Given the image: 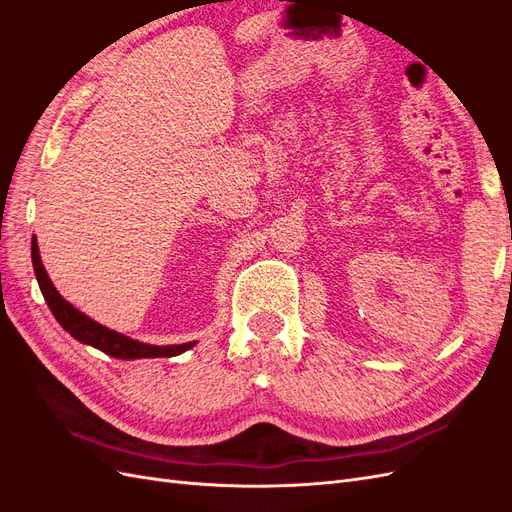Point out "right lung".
<instances>
[{
	"label": "right lung",
	"mask_w": 512,
	"mask_h": 512,
	"mask_svg": "<svg viewBox=\"0 0 512 512\" xmlns=\"http://www.w3.org/2000/svg\"><path fill=\"white\" fill-rule=\"evenodd\" d=\"M32 262H34V273H36V280L40 284L46 305H49L57 322L76 339V342L94 346V348L102 350L104 354L115 356V359H123V361L160 359V356L168 359V356H177V354L196 346V342L173 344V346H153V344L138 342V339H132L128 335L108 329V327H104V324L96 322L94 318H89L83 312H79V309L61 297L57 288L53 286L49 273H46V269L42 265L36 237L32 239Z\"/></svg>",
	"instance_id": "1"
}]
</instances>
